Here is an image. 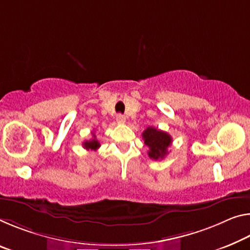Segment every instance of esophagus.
I'll return each mask as SVG.
<instances>
[{"instance_id": "34e87169", "label": "esophagus", "mask_w": 250, "mask_h": 250, "mask_svg": "<svg viewBox=\"0 0 250 250\" xmlns=\"http://www.w3.org/2000/svg\"><path fill=\"white\" fill-rule=\"evenodd\" d=\"M117 122L118 124H125V117L124 114H118L117 116Z\"/></svg>"}]
</instances>
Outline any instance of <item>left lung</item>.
Masks as SVG:
<instances>
[{"label": "left lung", "mask_w": 250, "mask_h": 250, "mask_svg": "<svg viewBox=\"0 0 250 250\" xmlns=\"http://www.w3.org/2000/svg\"><path fill=\"white\" fill-rule=\"evenodd\" d=\"M142 138L145 140V145L149 146L148 154L153 160H160L168 154V148L171 145V136L167 132L158 130L153 126H148Z\"/></svg>", "instance_id": "8db88e82"}]
</instances>
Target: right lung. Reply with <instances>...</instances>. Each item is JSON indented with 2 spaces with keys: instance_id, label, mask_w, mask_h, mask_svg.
<instances>
[{
  "instance_id": "add662e5",
  "label": "right lung",
  "mask_w": 250,
  "mask_h": 250,
  "mask_svg": "<svg viewBox=\"0 0 250 250\" xmlns=\"http://www.w3.org/2000/svg\"><path fill=\"white\" fill-rule=\"evenodd\" d=\"M83 146H84V149L86 150H97L100 148V142L96 139V136H94L93 133V139L83 142Z\"/></svg>"
}]
</instances>
